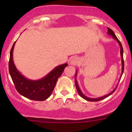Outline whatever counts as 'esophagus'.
Segmentation results:
<instances>
[{"label": "esophagus", "mask_w": 132, "mask_h": 132, "mask_svg": "<svg viewBox=\"0 0 132 132\" xmlns=\"http://www.w3.org/2000/svg\"><path fill=\"white\" fill-rule=\"evenodd\" d=\"M79 60L78 57H73V58L71 59L70 64L72 65V66H76L79 64Z\"/></svg>", "instance_id": "obj_1"}]
</instances>
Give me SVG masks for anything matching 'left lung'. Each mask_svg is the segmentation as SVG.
Returning a JSON list of instances; mask_svg holds the SVG:
<instances>
[{
    "label": "left lung",
    "mask_w": 132,
    "mask_h": 132,
    "mask_svg": "<svg viewBox=\"0 0 132 132\" xmlns=\"http://www.w3.org/2000/svg\"><path fill=\"white\" fill-rule=\"evenodd\" d=\"M107 30H108V34L109 35H111L112 37H113V39H115V40H116L117 41V42L119 44L120 46V55H121V57H122V75H121V76H122V75H123V70H124V61H123V48H122V44H121L120 42V41L119 40V39L117 38V37H116V35H115L114 32H113L112 30L109 28H107ZM76 75H77V72H76V74H75V85H76V89H77V90H78V94H79V95L81 97L83 98V99H84L85 100H86V101H90V102H97V101H101V100L105 99V98L107 97H109V95H110L111 94H112L113 92H115V90H116L117 87V86L116 88L113 89V90L111 92H110L109 94H107V95H104V96H102V97H99V98L87 97V96H86V95H84V94H83L82 92H81V90H80L79 87L78 82H77L76 79ZM121 76H120V78H121Z\"/></svg>",
    "instance_id": "8db88e82"
}]
</instances>
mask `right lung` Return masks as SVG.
I'll return each instance as SVG.
<instances>
[{"mask_svg": "<svg viewBox=\"0 0 132 132\" xmlns=\"http://www.w3.org/2000/svg\"><path fill=\"white\" fill-rule=\"evenodd\" d=\"M15 42L10 50L9 63V73L15 89L20 94L28 99L33 101H45L51 95L57 79L61 76L68 63L57 66L41 79L37 81L28 79L21 75L13 63V50Z\"/></svg>", "mask_w": 132, "mask_h": 132, "instance_id": "add662e5", "label": "right lung"}]
</instances>
